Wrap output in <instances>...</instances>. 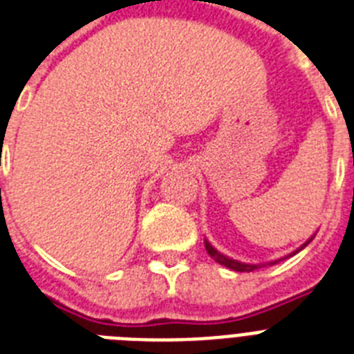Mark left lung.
<instances>
[{"label": "left lung", "mask_w": 354, "mask_h": 354, "mask_svg": "<svg viewBox=\"0 0 354 354\" xmlns=\"http://www.w3.org/2000/svg\"><path fill=\"white\" fill-rule=\"evenodd\" d=\"M311 240H313V238H311ZM311 240H307V243L311 242ZM307 243H304V245H301L300 249H304V247H306ZM205 249H207V252H209V254H211V257L218 261V263H222V266L229 267V269H232V271L249 272V271H254V269H260V267H261V266H251V263H242V261L231 260V258L223 257V254H220V252H218L216 249H214V247L211 245V243L207 242V240H205ZM300 249H298V251H300ZM292 254H295V252H292ZM274 263H277V261H271V266H274Z\"/></svg>", "instance_id": "left-lung-1"}]
</instances>
